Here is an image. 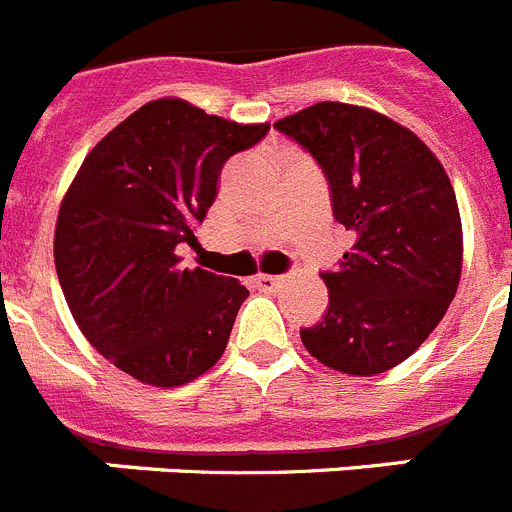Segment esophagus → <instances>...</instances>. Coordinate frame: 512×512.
<instances>
[{
  "instance_id": "esophagus-1",
  "label": "esophagus",
  "mask_w": 512,
  "mask_h": 512,
  "mask_svg": "<svg viewBox=\"0 0 512 512\" xmlns=\"http://www.w3.org/2000/svg\"><path fill=\"white\" fill-rule=\"evenodd\" d=\"M282 282V277H272V274H259V277H253V285L259 287L264 292H274Z\"/></svg>"
}]
</instances>
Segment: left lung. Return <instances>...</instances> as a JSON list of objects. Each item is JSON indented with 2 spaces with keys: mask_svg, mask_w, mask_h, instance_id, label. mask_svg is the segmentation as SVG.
<instances>
[{
  "mask_svg": "<svg viewBox=\"0 0 512 512\" xmlns=\"http://www.w3.org/2000/svg\"><path fill=\"white\" fill-rule=\"evenodd\" d=\"M274 126L316 157L334 220L355 233L339 269L321 274L326 316L300 339L331 370L386 373L456 298L464 233L451 178L414 131L370 108L326 100Z\"/></svg>",
  "mask_w": 512,
  "mask_h": 512,
  "instance_id": "obj_1",
  "label": "left lung"
}]
</instances>
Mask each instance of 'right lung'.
<instances>
[{"mask_svg": "<svg viewBox=\"0 0 512 512\" xmlns=\"http://www.w3.org/2000/svg\"><path fill=\"white\" fill-rule=\"evenodd\" d=\"M269 124H235L181 98L144 103L87 152L59 207L54 261L74 321L139 383L176 388L220 360L248 290L183 269L176 248L217 196L222 165Z\"/></svg>", "mask_w": 512, "mask_h": 512, "instance_id": "1", "label": "right lung"}]
</instances>
